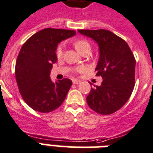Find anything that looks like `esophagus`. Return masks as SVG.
I'll return each instance as SVG.
<instances>
[{"mask_svg": "<svg viewBox=\"0 0 153 153\" xmlns=\"http://www.w3.org/2000/svg\"><path fill=\"white\" fill-rule=\"evenodd\" d=\"M73 83L74 84V85H79L80 83V80H73Z\"/></svg>", "mask_w": 153, "mask_h": 153, "instance_id": "esophagus-1", "label": "esophagus"}]
</instances>
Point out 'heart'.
<instances>
[{"label": "heart", "instance_id": "heart-1", "mask_svg": "<svg viewBox=\"0 0 153 153\" xmlns=\"http://www.w3.org/2000/svg\"><path fill=\"white\" fill-rule=\"evenodd\" d=\"M74 47H75L76 49L79 53H81V52H82L83 50H85V48H90V45L87 41L80 39V40H77V41H76L75 42H74ZM56 56H57L58 58H60L62 56V55H63V46H58L57 48H56ZM77 71H82V68H78Z\"/></svg>", "mask_w": 153, "mask_h": 153}]
</instances>
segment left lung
Instances as JSON below:
<instances>
[{
	"label": "left lung",
	"mask_w": 153,
	"mask_h": 153,
	"mask_svg": "<svg viewBox=\"0 0 153 153\" xmlns=\"http://www.w3.org/2000/svg\"><path fill=\"white\" fill-rule=\"evenodd\" d=\"M78 32L90 37L99 46V60L95 70L103 81L91 87L86 100L94 112L109 115L127 102L135 86L136 60L129 46L123 39L105 29Z\"/></svg>",
	"instance_id": "left-lung-1"
}]
</instances>
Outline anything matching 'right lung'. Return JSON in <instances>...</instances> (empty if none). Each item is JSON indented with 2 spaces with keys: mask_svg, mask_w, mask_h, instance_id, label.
Listing matches in <instances>:
<instances>
[{
  "mask_svg": "<svg viewBox=\"0 0 153 153\" xmlns=\"http://www.w3.org/2000/svg\"><path fill=\"white\" fill-rule=\"evenodd\" d=\"M75 34L73 30L45 28L29 37L21 47L15 75L21 97L33 109L50 112L60 107L65 99L72 80L65 78L53 83L50 71L57 60L58 44Z\"/></svg>",
  "mask_w": 153,
  "mask_h": 153,
  "instance_id": "obj_1",
  "label": "right lung"
}]
</instances>
